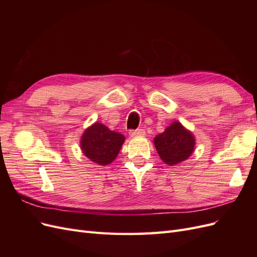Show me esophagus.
<instances>
[{
	"label": "esophagus",
	"instance_id": "esophagus-1",
	"mask_svg": "<svg viewBox=\"0 0 257 257\" xmlns=\"http://www.w3.org/2000/svg\"><path fill=\"white\" fill-rule=\"evenodd\" d=\"M146 135V132L145 130L141 128V130H133V131H130V136L131 137H143Z\"/></svg>",
	"mask_w": 257,
	"mask_h": 257
}]
</instances>
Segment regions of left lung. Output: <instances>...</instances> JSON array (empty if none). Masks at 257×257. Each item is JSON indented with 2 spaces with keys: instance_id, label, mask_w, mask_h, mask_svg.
Segmentation results:
<instances>
[{
  "instance_id": "1",
  "label": "left lung",
  "mask_w": 257,
  "mask_h": 257,
  "mask_svg": "<svg viewBox=\"0 0 257 257\" xmlns=\"http://www.w3.org/2000/svg\"><path fill=\"white\" fill-rule=\"evenodd\" d=\"M154 146L162 161L174 166L191 157L195 149V137L180 122L175 121L154 138Z\"/></svg>"
}]
</instances>
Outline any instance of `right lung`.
I'll return each instance as SVG.
<instances>
[{
    "label": "right lung",
    "instance_id": "right-lung-1",
    "mask_svg": "<svg viewBox=\"0 0 257 257\" xmlns=\"http://www.w3.org/2000/svg\"><path fill=\"white\" fill-rule=\"evenodd\" d=\"M125 137L95 122L84 131L80 139L82 153L98 165H108L119 154Z\"/></svg>",
    "mask_w": 257,
    "mask_h": 257
}]
</instances>
